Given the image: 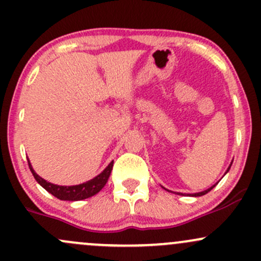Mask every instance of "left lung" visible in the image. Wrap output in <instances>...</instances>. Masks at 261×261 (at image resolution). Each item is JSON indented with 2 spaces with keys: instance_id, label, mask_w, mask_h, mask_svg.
<instances>
[{
  "instance_id": "1",
  "label": "left lung",
  "mask_w": 261,
  "mask_h": 261,
  "mask_svg": "<svg viewBox=\"0 0 261 261\" xmlns=\"http://www.w3.org/2000/svg\"><path fill=\"white\" fill-rule=\"evenodd\" d=\"M230 166H231V165H230ZM230 166H229V167H228L227 172H228L229 170H230ZM227 172H225V173H227ZM216 185H217V183H216ZM216 185H214V186H212V187H211V188H208V190H205V191H203V192H198V193H193V194H191V196H193V197H200V196H204L205 193H208V192L213 190V188L216 187ZM178 194H179V193H178Z\"/></svg>"
}]
</instances>
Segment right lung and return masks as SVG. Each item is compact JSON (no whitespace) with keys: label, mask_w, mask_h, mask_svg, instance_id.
<instances>
[{"label":"right lung","mask_w":261,"mask_h":261,"mask_svg":"<svg viewBox=\"0 0 261 261\" xmlns=\"http://www.w3.org/2000/svg\"><path fill=\"white\" fill-rule=\"evenodd\" d=\"M28 166H30V170L31 172H32L34 178H36V181L38 182L45 191L49 192L50 194H53L54 197H57V198L61 200H82L89 198V197L95 196L98 192L102 190V187L107 185L109 176H110L111 173V170H113L114 161L109 163L108 167L105 168L101 173L98 174V176L94 177L93 179L76 186L53 185V183L47 182L45 179H43L42 177H39L38 174L34 172L30 161H28Z\"/></svg>","instance_id":"right-lung-1"}]
</instances>
